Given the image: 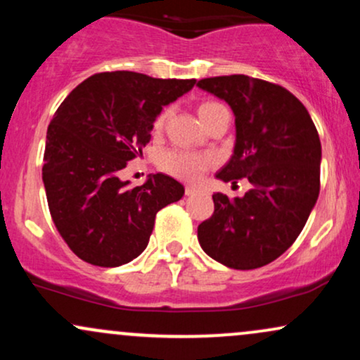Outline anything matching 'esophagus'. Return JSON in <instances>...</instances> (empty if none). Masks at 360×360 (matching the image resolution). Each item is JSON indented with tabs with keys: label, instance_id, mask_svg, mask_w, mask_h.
<instances>
[{
	"label": "esophagus",
	"instance_id": "34e87169",
	"mask_svg": "<svg viewBox=\"0 0 360 360\" xmlns=\"http://www.w3.org/2000/svg\"><path fill=\"white\" fill-rule=\"evenodd\" d=\"M198 191H200V189H198L196 186H191V184L186 186V194H188V196H193V194L198 193Z\"/></svg>",
	"mask_w": 360,
	"mask_h": 360
}]
</instances>
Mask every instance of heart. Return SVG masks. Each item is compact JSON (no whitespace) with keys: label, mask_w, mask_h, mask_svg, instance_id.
Wrapping results in <instances>:
<instances>
[{"label":"heart","mask_w":360,"mask_h":360,"mask_svg":"<svg viewBox=\"0 0 360 360\" xmlns=\"http://www.w3.org/2000/svg\"><path fill=\"white\" fill-rule=\"evenodd\" d=\"M220 103L217 101H203L198 108V113H200V118L205 120L208 118L210 115L213 113L214 110L220 108ZM169 117V108L162 110L157 118L154 120V134H159L162 130L164 125H166V120ZM213 157L200 154V152L193 150H184V148H169V150L164 152L159 159V167L162 169L167 174L179 177V179L184 181H196L203 176V172L210 166H213Z\"/></svg>","instance_id":"b5f03b06"}]
</instances>
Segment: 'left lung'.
Here are the masks:
<instances>
[{
	"label": "left lung",
	"mask_w": 360,
	"mask_h": 360,
	"mask_svg": "<svg viewBox=\"0 0 360 360\" xmlns=\"http://www.w3.org/2000/svg\"><path fill=\"white\" fill-rule=\"evenodd\" d=\"M235 115L233 155L218 179H249L250 189L230 200L214 193V212L198 226L210 257L240 271L283 255L298 238L320 193L321 143L303 103L283 86L233 74L198 81Z\"/></svg>",
	"instance_id": "1"
}]
</instances>
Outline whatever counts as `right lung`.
I'll return each mask as SVG.
<instances>
[{
    "label": "right lung",
    "instance_id": "add662e5",
    "mask_svg": "<svg viewBox=\"0 0 360 360\" xmlns=\"http://www.w3.org/2000/svg\"><path fill=\"white\" fill-rule=\"evenodd\" d=\"M196 79L98 72L68 94L47 130L42 179L57 232L77 257L117 267L146 250L155 214L179 201L183 184L154 174L130 188L120 179L150 140L162 106Z\"/></svg>",
    "mask_w": 360,
    "mask_h": 360
}]
</instances>
